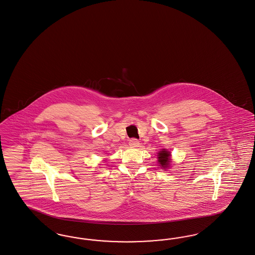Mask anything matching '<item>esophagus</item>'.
Wrapping results in <instances>:
<instances>
[{"mask_svg":"<svg viewBox=\"0 0 255 255\" xmlns=\"http://www.w3.org/2000/svg\"><path fill=\"white\" fill-rule=\"evenodd\" d=\"M128 144H129L130 146H132V147H136V146H139L140 142H139V140H137V139H135V138H132V139L129 140Z\"/></svg>","mask_w":255,"mask_h":255,"instance_id":"34e87169","label":"esophagus"}]
</instances>
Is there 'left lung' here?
<instances>
[{
    "label": "left lung",
    "instance_id": "1",
    "mask_svg": "<svg viewBox=\"0 0 255 255\" xmlns=\"http://www.w3.org/2000/svg\"><path fill=\"white\" fill-rule=\"evenodd\" d=\"M169 156H170L169 152L166 151V149H163L162 151H160L158 153V162L162 167H167L169 165V163H170Z\"/></svg>",
    "mask_w": 255,
    "mask_h": 255
}]
</instances>
